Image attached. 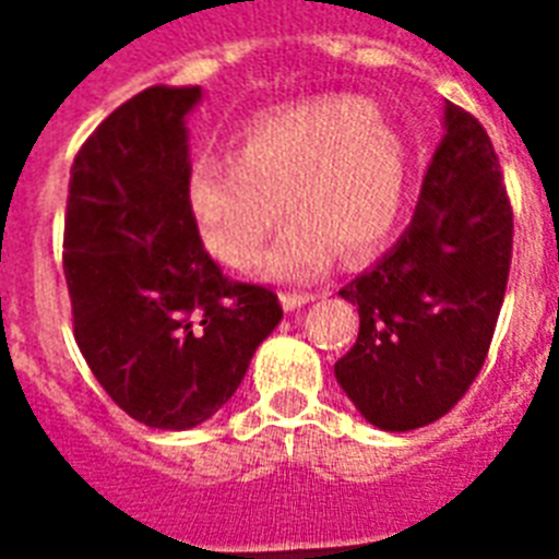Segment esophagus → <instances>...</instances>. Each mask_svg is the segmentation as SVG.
<instances>
[{"mask_svg":"<svg viewBox=\"0 0 559 559\" xmlns=\"http://www.w3.org/2000/svg\"><path fill=\"white\" fill-rule=\"evenodd\" d=\"M281 298H284V307H287V310H301L305 305L316 301L319 293H298V289H293V293H284Z\"/></svg>","mask_w":559,"mask_h":559,"instance_id":"esophagus-1","label":"esophagus"}]
</instances>
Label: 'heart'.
Returning a JSON list of instances; mask_svg holds the SVG:
<instances>
[{
    "mask_svg": "<svg viewBox=\"0 0 559 559\" xmlns=\"http://www.w3.org/2000/svg\"><path fill=\"white\" fill-rule=\"evenodd\" d=\"M188 202L205 249L235 270L258 258L293 205L301 217L263 266L313 278L336 249L366 258L389 240L406 202V151L368 100L328 95L254 118L237 162H197Z\"/></svg>",
    "mask_w": 559,
    "mask_h": 559,
    "instance_id": "b5f03b06",
    "label": "heart"
}]
</instances>
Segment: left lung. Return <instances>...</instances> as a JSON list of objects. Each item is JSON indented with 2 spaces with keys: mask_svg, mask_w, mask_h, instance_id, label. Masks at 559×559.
Masks as SVG:
<instances>
[{
  "mask_svg": "<svg viewBox=\"0 0 559 559\" xmlns=\"http://www.w3.org/2000/svg\"><path fill=\"white\" fill-rule=\"evenodd\" d=\"M415 217L380 263L340 289L359 310L333 366L368 424L408 432L443 417L485 366L513 252V209L490 135L447 104Z\"/></svg>",
  "mask_w": 559,
  "mask_h": 559,
  "instance_id": "1",
  "label": "left lung"
}]
</instances>
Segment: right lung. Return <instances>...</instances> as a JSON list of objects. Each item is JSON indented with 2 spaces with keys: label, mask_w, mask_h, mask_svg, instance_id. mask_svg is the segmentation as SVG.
I'll list each match as a JSON object with an SVG mask.
<instances>
[{
  "label": "right lung",
  "mask_w": 559,
  "mask_h": 559,
  "mask_svg": "<svg viewBox=\"0 0 559 559\" xmlns=\"http://www.w3.org/2000/svg\"><path fill=\"white\" fill-rule=\"evenodd\" d=\"M200 86H151L74 156L63 275L74 342L112 403L153 429L209 420L281 322L270 287L228 281L188 202Z\"/></svg>",
  "instance_id": "1"
}]
</instances>
